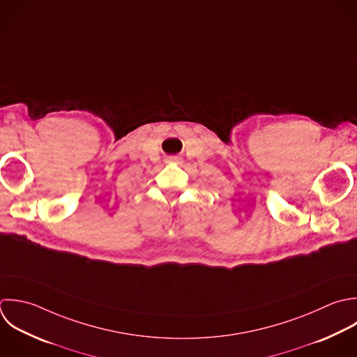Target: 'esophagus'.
<instances>
[{
    "label": "esophagus",
    "instance_id": "esophagus-1",
    "mask_svg": "<svg viewBox=\"0 0 357 357\" xmlns=\"http://www.w3.org/2000/svg\"><path fill=\"white\" fill-rule=\"evenodd\" d=\"M167 161H168V162H181V158L176 157V155H172V157H168Z\"/></svg>",
    "mask_w": 357,
    "mask_h": 357
}]
</instances>
